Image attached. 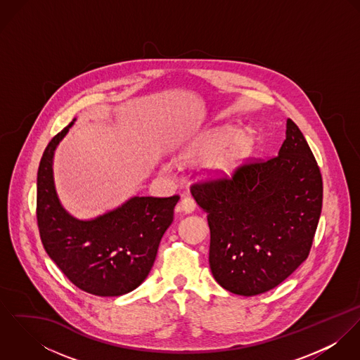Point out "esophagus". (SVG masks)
<instances>
[{"label": "esophagus", "instance_id": "obj_1", "mask_svg": "<svg viewBox=\"0 0 360 360\" xmlns=\"http://www.w3.org/2000/svg\"><path fill=\"white\" fill-rule=\"evenodd\" d=\"M180 209L184 213H191V212L195 210V201L191 197H184L180 202Z\"/></svg>", "mask_w": 360, "mask_h": 360}]
</instances>
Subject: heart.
Listing matches in <instances>:
<instances>
[{"label":"heart","instance_id":"b5f03b06","mask_svg":"<svg viewBox=\"0 0 360 360\" xmlns=\"http://www.w3.org/2000/svg\"><path fill=\"white\" fill-rule=\"evenodd\" d=\"M255 139L248 130L231 127L213 130L201 136L186 151L187 160L209 158L207 167L216 177H229L252 154Z\"/></svg>","mask_w":360,"mask_h":360}]
</instances>
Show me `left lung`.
Instances as JSON below:
<instances>
[{"label":"left lung","instance_id":"1","mask_svg":"<svg viewBox=\"0 0 360 360\" xmlns=\"http://www.w3.org/2000/svg\"><path fill=\"white\" fill-rule=\"evenodd\" d=\"M210 229L209 266L227 291L266 292L308 257L323 204V180L300 127L287 120L278 155L231 177L191 186Z\"/></svg>","mask_w":360,"mask_h":360}]
</instances>
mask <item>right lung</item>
Wrapping results in <instances>:
<instances>
[{"instance_id": "add662e5", "label": "right lung", "mask_w": 360, "mask_h": 360, "mask_svg": "<svg viewBox=\"0 0 360 360\" xmlns=\"http://www.w3.org/2000/svg\"><path fill=\"white\" fill-rule=\"evenodd\" d=\"M70 122L49 143L37 172V224L46 252L80 290L119 297L136 290L154 264L180 197H133L91 220L69 214L55 191L52 158Z\"/></svg>"}]
</instances>
